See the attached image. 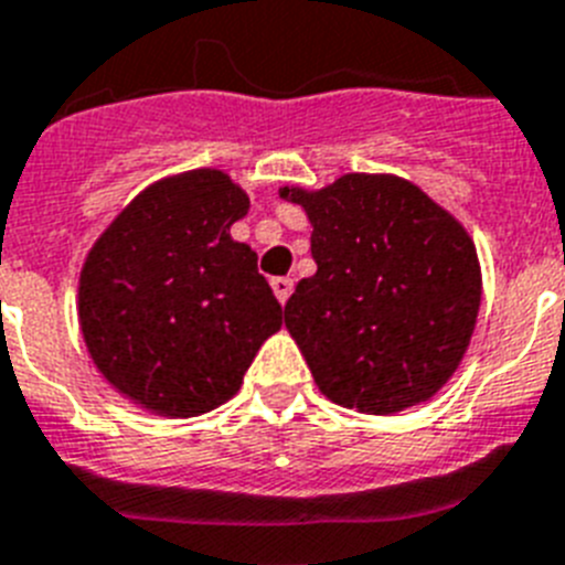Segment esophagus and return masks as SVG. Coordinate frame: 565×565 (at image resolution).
Here are the masks:
<instances>
[{"mask_svg":"<svg viewBox=\"0 0 565 565\" xmlns=\"http://www.w3.org/2000/svg\"><path fill=\"white\" fill-rule=\"evenodd\" d=\"M269 284H273V292H276V298H278V301H281V303H287V298L289 296H292V287H296V284H292V278H273V281H269Z\"/></svg>","mask_w":565,"mask_h":565,"instance_id":"1","label":"esophagus"}]
</instances>
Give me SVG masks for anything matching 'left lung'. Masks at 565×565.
Listing matches in <instances>:
<instances>
[{
    "label": "left lung",
    "instance_id": "8db88e82",
    "mask_svg": "<svg viewBox=\"0 0 565 565\" xmlns=\"http://www.w3.org/2000/svg\"><path fill=\"white\" fill-rule=\"evenodd\" d=\"M281 195L307 210L318 273L284 323L318 390L347 409L390 415L429 401L458 370L480 307L472 238L398 175H341Z\"/></svg>",
    "mask_w": 565,
    "mask_h": 565
}]
</instances>
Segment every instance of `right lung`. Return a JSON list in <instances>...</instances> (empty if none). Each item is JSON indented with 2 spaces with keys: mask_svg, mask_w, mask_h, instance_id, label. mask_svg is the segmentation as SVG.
Segmentation results:
<instances>
[{
  "mask_svg": "<svg viewBox=\"0 0 565 565\" xmlns=\"http://www.w3.org/2000/svg\"><path fill=\"white\" fill-rule=\"evenodd\" d=\"M247 207L222 170H193L136 195L93 244L78 278L82 335L102 375L145 409H215L281 330L258 255L230 238Z\"/></svg>",
  "mask_w": 565,
  "mask_h": 565,
  "instance_id": "obj_1",
  "label": "right lung"
}]
</instances>
